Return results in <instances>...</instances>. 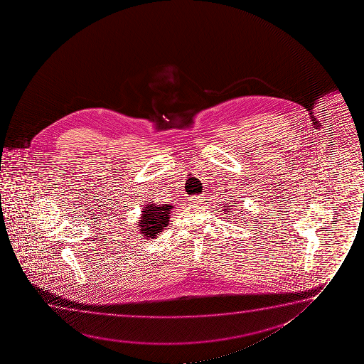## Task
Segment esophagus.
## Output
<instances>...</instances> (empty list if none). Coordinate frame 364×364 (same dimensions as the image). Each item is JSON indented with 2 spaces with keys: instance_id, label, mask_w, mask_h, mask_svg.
Segmentation results:
<instances>
[{
  "instance_id": "34e87169",
  "label": "esophagus",
  "mask_w": 364,
  "mask_h": 364,
  "mask_svg": "<svg viewBox=\"0 0 364 364\" xmlns=\"http://www.w3.org/2000/svg\"><path fill=\"white\" fill-rule=\"evenodd\" d=\"M190 201L193 204H203L204 203V196L203 195H196V196H191Z\"/></svg>"
}]
</instances>
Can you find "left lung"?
Masks as SVG:
<instances>
[{
  "label": "left lung",
  "mask_w": 364,
  "mask_h": 364,
  "mask_svg": "<svg viewBox=\"0 0 364 364\" xmlns=\"http://www.w3.org/2000/svg\"><path fill=\"white\" fill-rule=\"evenodd\" d=\"M230 204H231V203H230ZM230 204L229 203H228V205H225L224 208V211H228V213H229V208H230ZM231 206H232V205H231Z\"/></svg>",
  "instance_id": "1"
}]
</instances>
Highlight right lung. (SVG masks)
<instances>
[{"label":"right lung","mask_w":364,"mask_h":364,"mask_svg":"<svg viewBox=\"0 0 364 364\" xmlns=\"http://www.w3.org/2000/svg\"><path fill=\"white\" fill-rule=\"evenodd\" d=\"M173 209L174 206L169 204L156 205L149 203L145 205L136 223L140 235L146 240L155 239L156 235H159L169 225L170 214Z\"/></svg>","instance_id":"1"}]
</instances>
